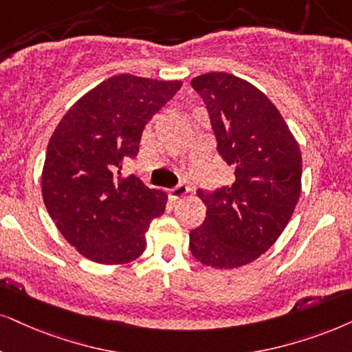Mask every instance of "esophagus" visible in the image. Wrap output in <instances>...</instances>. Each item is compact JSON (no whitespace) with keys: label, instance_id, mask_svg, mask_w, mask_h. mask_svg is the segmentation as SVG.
<instances>
[{"label":"esophagus","instance_id":"1","mask_svg":"<svg viewBox=\"0 0 352 352\" xmlns=\"http://www.w3.org/2000/svg\"><path fill=\"white\" fill-rule=\"evenodd\" d=\"M190 188L184 184H179L177 186H173V188L168 190V195H170L172 199H180L186 197V193H188Z\"/></svg>","mask_w":352,"mask_h":352}]
</instances>
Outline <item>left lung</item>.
Wrapping results in <instances>:
<instances>
[{"label": "left lung", "mask_w": 352, "mask_h": 352, "mask_svg": "<svg viewBox=\"0 0 352 352\" xmlns=\"http://www.w3.org/2000/svg\"><path fill=\"white\" fill-rule=\"evenodd\" d=\"M191 87L206 104L217 153L235 179L197 191L206 217L190 232V250L206 266L237 268L268 250L291 219L300 197V149L273 102L250 82L208 73Z\"/></svg>", "instance_id": "obj_1"}]
</instances>
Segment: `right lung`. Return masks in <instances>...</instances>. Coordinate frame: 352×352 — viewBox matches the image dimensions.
Listing matches in <instances>:
<instances>
[{"label": "right lung", "instance_id": "right-lung-1", "mask_svg": "<svg viewBox=\"0 0 352 352\" xmlns=\"http://www.w3.org/2000/svg\"><path fill=\"white\" fill-rule=\"evenodd\" d=\"M180 87V81L118 74L82 96L53 131L43 201L58 230L89 260L123 265L144 252L146 232L166 211L167 195L120 170L136 157L149 120Z\"/></svg>", "mask_w": 352, "mask_h": 352}]
</instances>
